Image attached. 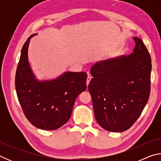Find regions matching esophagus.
I'll return each instance as SVG.
<instances>
[{"label": "esophagus", "instance_id": "esophagus-1", "mask_svg": "<svg viewBox=\"0 0 161 161\" xmlns=\"http://www.w3.org/2000/svg\"><path fill=\"white\" fill-rule=\"evenodd\" d=\"M91 79H92L91 76H89V75H88V77H87V78H86V85H87V86L89 85V81H90Z\"/></svg>", "mask_w": 161, "mask_h": 161}]
</instances>
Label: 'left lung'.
Wrapping results in <instances>:
<instances>
[{
	"label": "left lung",
	"mask_w": 161,
	"mask_h": 161,
	"mask_svg": "<svg viewBox=\"0 0 161 161\" xmlns=\"http://www.w3.org/2000/svg\"><path fill=\"white\" fill-rule=\"evenodd\" d=\"M133 53L100 61L91 68L88 86L95 118L103 129L123 132L135 123L148 101L151 59L134 37Z\"/></svg>",
	"instance_id": "obj_1"
}]
</instances>
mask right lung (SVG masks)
Instances as JSON below:
<instances>
[{
    "mask_svg": "<svg viewBox=\"0 0 161 161\" xmlns=\"http://www.w3.org/2000/svg\"><path fill=\"white\" fill-rule=\"evenodd\" d=\"M31 35L21 50L16 70L15 89L23 113L42 130H56L66 124L75 100L86 89V72H65L54 80L40 81L30 66L28 51Z\"/></svg>",
    "mask_w": 161,
    "mask_h": 161,
    "instance_id": "obj_1",
    "label": "right lung"
}]
</instances>
